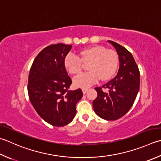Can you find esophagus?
<instances>
[{
    "label": "esophagus",
    "instance_id": "34e87169",
    "mask_svg": "<svg viewBox=\"0 0 161 161\" xmlns=\"http://www.w3.org/2000/svg\"><path fill=\"white\" fill-rule=\"evenodd\" d=\"M87 91H88V89H82V93H83V94L86 93L87 92Z\"/></svg>",
    "mask_w": 161,
    "mask_h": 161
}]
</instances>
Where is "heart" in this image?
Returning a JSON list of instances; mask_svg holds the SVG:
<instances>
[{"mask_svg":"<svg viewBox=\"0 0 161 161\" xmlns=\"http://www.w3.org/2000/svg\"><path fill=\"white\" fill-rule=\"evenodd\" d=\"M80 59L72 55H67L64 58L65 70L72 75L81 73L83 64L87 65L86 74L75 77L73 85L76 88H88L99 80L105 82L114 76L119 65L117 53L107 49L101 45H93L81 49L79 52Z\"/></svg>","mask_w":161,"mask_h":161,"instance_id":"obj_1","label":"heart"}]
</instances>
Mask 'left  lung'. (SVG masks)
Here are the masks:
<instances>
[{
    "instance_id": "1",
    "label": "left lung",
    "mask_w": 161,
    "mask_h": 161,
    "mask_svg": "<svg viewBox=\"0 0 161 161\" xmlns=\"http://www.w3.org/2000/svg\"><path fill=\"white\" fill-rule=\"evenodd\" d=\"M108 42L117 52L119 69L114 79L102 87L95 88L97 96L93 101V107L100 118L114 121L125 115L133 106L140 89V76L131 53L114 41ZM103 88L108 91L105 92Z\"/></svg>"
}]
</instances>
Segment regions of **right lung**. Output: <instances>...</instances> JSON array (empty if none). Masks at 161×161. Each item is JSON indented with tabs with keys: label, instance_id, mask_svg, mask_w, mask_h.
Here are the masks:
<instances>
[{
	"label": "right lung",
	"instance_id": "add662e5",
	"mask_svg": "<svg viewBox=\"0 0 161 161\" xmlns=\"http://www.w3.org/2000/svg\"><path fill=\"white\" fill-rule=\"evenodd\" d=\"M71 45L47 46L35 58L28 81L30 101L37 114L48 124L64 126L76 115V104L83 96L80 89L70 91V77L64 66Z\"/></svg>",
	"mask_w": 161,
	"mask_h": 161
}]
</instances>
